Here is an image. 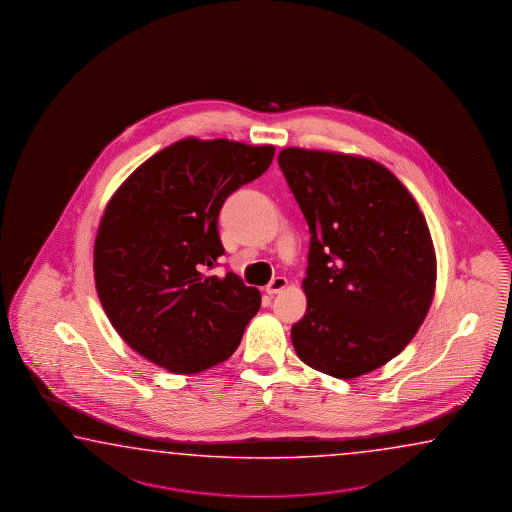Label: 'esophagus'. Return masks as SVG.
<instances>
[{"instance_id": "34e87169", "label": "esophagus", "mask_w": 512, "mask_h": 512, "mask_svg": "<svg viewBox=\"0 0 512 512\" xmlns=\"http://www.w3.org/2000/svg\"><path fill=\"white\" fill-rule=\"evenodd\" d=\"M287 278H283V276H276L274 280L265 287V291H267V294H271V296H274V294H278V292L283 291L285 287H287Z\"/></svg>"}]
</instances>
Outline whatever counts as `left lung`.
<instances>
[{"label": "left lung", "mask_w": 512, "mask_h": 512, "mask_svg": "<svg viewBox=\"0 0 512 512\" xmlns=\"http://www.w3.org/2000/svg\"><path fill=\"white\" fill-rule=\"evenodd\" d=\"M278 163L311 232L294 351L316 371L358 378L398 356L429 312L436 254L427 221L378 161L291 147Z\"/></svg>", "instance_id": "left-lung-1"}]
</instances>
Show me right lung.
<instances>
[{
	"label": "right lung",
	"instance_id": "right-lung-1",
	"mask_svg": "<svg viewBox=\"0 0 512 512\" xmlns=\"http://www.w3.org/2000/svg\"><path fill=\"white\" fill-rule=\"evenodd\" d=\"M272 158V145L185 138L114 192L94 243V281L112 327L143 358L196 374L238 349L260 291L234 272H205L225 254L221 205Z\"/></svg>",
	"mask_w": 512,
	"mask_h": 512
}]
</instances>
